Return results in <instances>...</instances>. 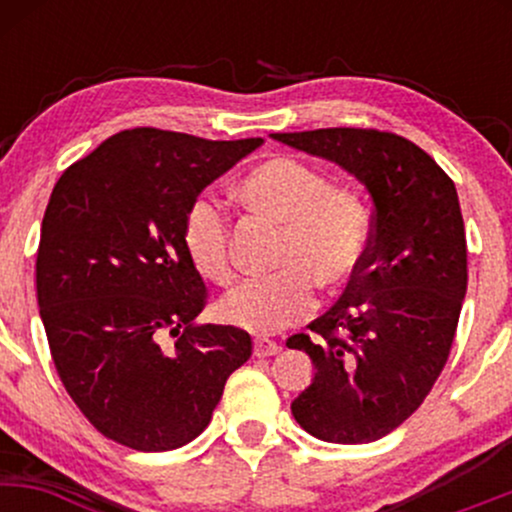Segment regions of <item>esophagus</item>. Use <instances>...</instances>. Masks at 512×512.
I'll return each instance as SVG.
<instances>
[{"label": "esophagus", "mask_w": 512, "mask_h": 512, "mask_svg": "<svg viewBox=\"0 0 512 512\" xmlns=\"http://www.w3.org/2000/svg\"><path fill=\"white\" fill-rule=\"evenodd\" d=\"M255 356H260V358H264V356H274V354H279L281 351V346L276 344V342H272V339H255Z\"/></svg>", "instance_id": "1"}]
</instances>
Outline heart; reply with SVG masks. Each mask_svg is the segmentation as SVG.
I'll use <instances>...</instances> for the list:
<instances>
[{"instance_id": "obj_1", "label": "heart", "mask_w": 512, "mask_h": 512, "mask_svg": "<svg viewBox=\"0 0 512 512\" xmlns=\"http://www.w3.org/2000/svg\"><path fill=\"white\" fill-rule=\"evenodd\" d=\"M257 214L284 226L269 279H250L219 301V317L252 334H274L313 308V284L332 293L354 281L368 252L370 216L361 195L332 185L322 170L298 158H269L238 185ZM182 245L204 279L231 284V226L219 202L199 197L182 221Z\"/></svg>"}]
</instances>
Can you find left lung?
<instances>
[{
    "mask_svg": "<svg viewBox=\"0 0 512 512\" xmlns=\"http://www.w3.org/2000/svg\"><path fill=\"white\" fill-rule=\"evenodd\" d=\"M325 158L373 199L366 260L344 296L293 334L315 378L291 402L293 419L327 443L387 436L424 402L448 361L464 293L467 240L455 182L409 139L332 127L272 134Z\"/></svg>",
    "mask_w": 512,
    "mask_h": 512,
    "instance_id": "obj_1",
    "label": "left lung"
}]
</instances>
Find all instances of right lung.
Returning <instances> with one entry per match:
<instances>
[{
    "mask_svg": "<svg viewBox=\"0 0 512 512\" xmlns=\"http://www.w3.org/2000/svg\"><path fill=\"white\" fill-rule=\"evenodd\" d=\"M262 142L125 129L52 190L35 262L40 320L76 407L127 448L163 452L197 438L252 354L245 330L197 322L207 289L182 221ZM166 333L179 337L173 347Z\"/></svg>",
    "mask_w": 512,
    "mask_h": 512,
    "instance_id": "1",
    "label": "right lung"
}]
</instances>
